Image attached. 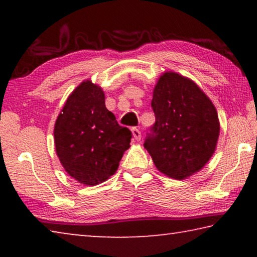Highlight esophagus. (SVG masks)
Masks as SVG:
<instances>
[{"mask_svg":"<svg viewBox=\"0 0 257 257\" xmlns=\"http://www.w3.org/2000/svg\"><path fill=\"white\" fill-rule=\"evenodd\" d=\"M132 132H133V136H134V138L136 139V141H139V139H141V137H142L141 130H139L138 128H136V127H134V128L132 129Z\"/></svg>","mask_w":257,"mask_h":257,"instance_id":"esophagus-1","label":"esophagus"}]
</instances>
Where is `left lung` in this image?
<instances>
[{"label":"left lung","mask_w":257,"mask_h":257,"mask_svg":"<svg viewBox=\"0 0 257 257\" xmlns=\"http://www.w3.org/2000/svg\"><path fill=\"white\" fill-rule=\"evenodd\" d=\"M151 105L155 123L144 147L158 170L179 180L201 170L214 153L220 134L210 98L188 78L165 72L155 86Z\"/></svg>","instance_id":"left-lung-1"}]
</instances>
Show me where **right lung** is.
Wrapping results in <instances>:
<instances>
[{
	"label": "right lung",
	"instance_id": "add662e5",
	"mask_svg": "<svg viewBox=\"0 0 257 257\" xmlns=\"http://www.w3.org/2000/svg\"><path fill=\"white\" fill-rule=\"evenodd\" d=\"M133 134L105 106L101 87L87 80L68 97L54 127L60 162L80 184L95 186L116 171Z\"/></svg>",
	"mask_w": 257,
	"mask_h": 257
}]
</instances>
